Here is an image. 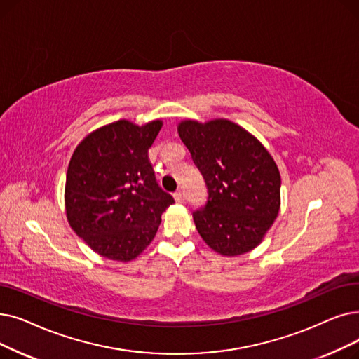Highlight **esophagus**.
Masks as SVG:
<instances>
[{
    "instance_id": "obj_1",
    "label": "esophagus",
    "mask_w": 359,
    "mask_h": 359,
    "mask_svg": "<svg viewBox=\"0 0 359 359\" xmlns=\"http://www.w3.org/2000/svg\"><path fill=\"white\" fill-rule=\"evenodd\" d=\"M175 199H176L177 202H182V201L184 199V194H183V191H180V189H179V191H176V192H175Z\"/></svg>"
}]
</instances>
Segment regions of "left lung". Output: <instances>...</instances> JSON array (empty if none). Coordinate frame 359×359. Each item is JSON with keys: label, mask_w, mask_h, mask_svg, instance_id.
<instances>
[{"label": "left lung", "mask_w": 359, "mask_h": 359, "mask_svg": "<svg viewBox=\"0 0 359 359\" xmlns=\"http://www.w3.org/2000/svg\"><path fill=\"white\" fill-rule=\"evenodd\" d=\"M177 130L208 189L205 205L194 211L201 238L222 255L252 251L280 208L282 179L271 155L229 120H184Z\"/></svg>", "instance_id": "obj_1"}]
</instances>
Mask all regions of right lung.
Segmentation results:
<instances>
[{"label": "right lung", "mask_w": 359, "mask_h": 359, "mask_svg": "<svg viewBox=\"0 0 359 359\" xmlns=\"http://www.w3.org/2000/svg\"><path fill=\"white\" fill-rule=\"evenodd\" d=\"M163 123L118 120L74 149L66 177V214L76 235L100 255L130 261L151 243L175 199L155 179L148 149Z\"/></svg>", "instance_id": "obj_1"}]
</instances>
